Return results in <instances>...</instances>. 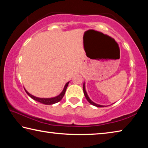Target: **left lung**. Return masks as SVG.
Instances as JSON below:
<instances>
[{
    "label": "left lung",
    "mask_w": 148,
    "mask_h": 148,
    "mask_svg": "<svg viewBox=\"0 0 148 148\" xmlns=\"http://www.w3.org/2000/svg\"><path fill=\"white\" fill-rule=\"evenodd\" d=\"M83 91H84V95H85V97H86L87 101H88L90 104H91L92 105H93V106H97V107H104V106H103V105H100V104H97L96 103H95L94 102H92L91 100L89 99V97H88V95H87V92L86 91V87H85V82H84V85H83Z\"/></svg>",
    "instance_id": "left-lung-1"
}]
</instances>
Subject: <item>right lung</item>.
Listing matches in <instances>:
<instances>
[{
    "label": "right lung",
    "mask_w": 148,
    "mask_h": 148,
    "mask_svg": "<svg viewBox=\"0 0 148 148\" xmlns=\"http://www.w3.org/2000/svg\"><path fill=\"white\" fill-rule=\"evenodd\" d=\"M69 84V82H67V83L65 84L63 90H62V92L58 95V96H56L55 97H52V98H38V97L33 96V95L30 94L29 92L27 91L25 89V91H26L27 95H28L30 97H31L32 99H34V101H38L39 102H40V103H42L44 104H47V105L53 104L57 103V102H59L62 99V97H63L64 95L65 92H66V90L67 87H68Z\"/></svg>",
    "instance_id": "obj_1"
}]
</instances>
